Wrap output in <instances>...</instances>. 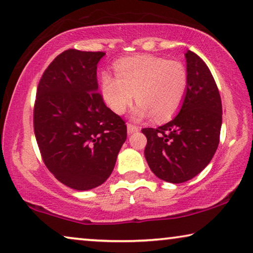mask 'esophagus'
<instances>
[{
  "instance_id": "34e87169",
  "label": "esophagus",
  "mask_w": 253,
  "mask_h": 253,
  "mask_svg": "<svg viewBox=\"0 0 253 253\" xmlns=\"http://www.w3.org/2000/svg\"><path fill=\"white\" fill-rule=\"evenodd\" d=\"M139 130V127L133 125V124H127V131L128 134H133L135 131H138Z\"/></svg>"
}]
</instances>
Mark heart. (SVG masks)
<instances>
[{
	"instance_id": "heart-1",
	"label": "heart",
	"mask_w": 253,
	"mask_h": 253,
	"mask_svg": "<svg viewBox=\"0 0 253 253\" xmlns=\"http://www.w3.org/2000/svg\"><path fill=\"white\" fill-rule=\"evenodd\" d=\"M116 76H101V94L116 114H124L135 95L138 102L133 117L142 119L154 115L166 120L181 107L188 90V73L182 63L153 55H139L119 61Z\"/></svg>"
}]
</instances>
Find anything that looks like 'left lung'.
Wrapping results in <instances>:
<instances>
[{"label": "left lung", "mask_w": 253, "mask_h": 253, "mask_svg": "<svg viewBox=\"0 0 253 253\" xmlns=\"http://www.w3.org/2000/svg\"><path fill=\"white\" fill-rule=\"evenodd\" d=\"M188 90L179 114L166 125L143 128L148 167L156 177L181 183L196 177L213 159L219 143L222 101L210 69L186 53Z\"/></svg>", "instance_id": "left-lung-1"}]
</instances>
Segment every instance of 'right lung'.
Listing matches in <instances>:
<instances>
[{
  "label": "right lung",
  "mask_w": 253,
  "mask_h": 253,
  "mask_svg": "<svg viewBox=\"0 0 253 253\" xmlns=\"http://www.w3.org/2000/svg\"><path fill=\"white\" fill-rule=\"evenodd\" d=\"M106 53L67 49L40 79L34 129L42 161L54 177L76 190L109 178L127 137V126L98 92L97 65Z\"/></svg>",
  "instance_id": "1"
}]
</instances>
